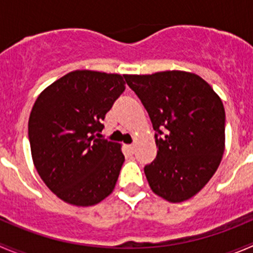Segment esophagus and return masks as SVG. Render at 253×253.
<instances>
[{"label":"esophagus","mask_w":253,"mask_h":253,"mask_svg":"<svg viewBox=\"0 0 253 253\" xmlns=\"http://www.w3.org/2000/svg\"><path fill=\"white\" fill-rule=\"evenodd\" d=\"M127 149L129 150V153H133L134 152V144H128L127 145Z\"/></svg>","instance_id":"34e87169"}]
</instances>
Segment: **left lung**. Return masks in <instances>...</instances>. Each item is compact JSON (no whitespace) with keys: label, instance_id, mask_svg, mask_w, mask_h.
<instances>
[{"label":"left lung","instance_id":"obj_1","mask_svg":"<svg viewBox=\"0 0 253 253\" xmlns=\"http://www.w3.org/2000/svg\"><path fill=\"white\" fill-rule=\"evenodd\" d=\"M155 131L157 158L144 167L153 192L182 202L200 192L218 169L225 145V110L197 75L167 71L125 76Z\"/></svg>","mask_w":253,"mask_h":253}]
</instances>
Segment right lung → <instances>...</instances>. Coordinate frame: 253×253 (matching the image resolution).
Wrapping results in <instances>:
<instances>
[{"mask_svg": "<svg viewBox=\"0 0 253 253\" xmlns=\"http://www.w3.org/2000/svg\"><path fill=\"white\" fill-rule=\"evenodd\" d=\"M125 76L73 71L35 101L28 137L38 174L57 197L93 206L115 188L125 162L121 145L103 138L101 122L125 91Z\"/></svg>", "mask_w": 253, "mask_h": 253, "instance_id": "1", "label": "right lung"}]
</instances>
